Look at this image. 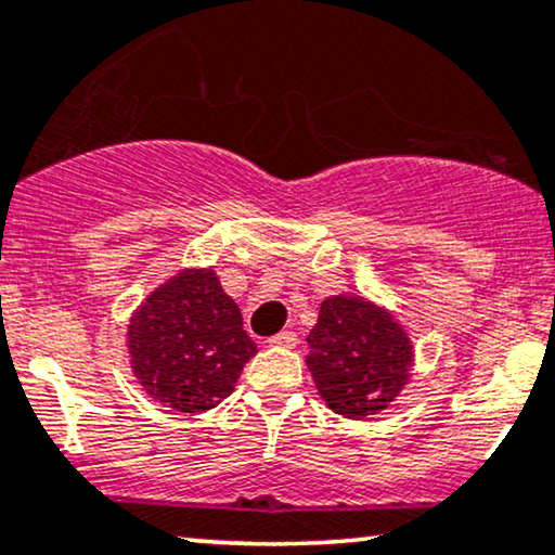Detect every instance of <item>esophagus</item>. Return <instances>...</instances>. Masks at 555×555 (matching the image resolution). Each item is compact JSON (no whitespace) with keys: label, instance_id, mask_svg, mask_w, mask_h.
<instances>
[{"label":"esophagus","instance_id":"obj_1","mask_svg":"<svg viewBox=\"0 0 555 555\" xmlns=\"http://www.w3.org/2000/svg\"><path fill=\"white\" fill-rule=\"evenodd\" d=\"M269 345L271 347H294L297 345V332H292V330L279 332V335L269 337Z\"/></svg>","mask_w":555,"mask_h":555}]
</instances>
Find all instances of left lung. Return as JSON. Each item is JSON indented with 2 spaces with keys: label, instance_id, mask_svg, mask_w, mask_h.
<instances>
[{
  "label": "left lung",
  "instance_id": "8db88e82",
  "mask_svg": "<svg viewBox=\"0 0 555 555\" xmlns=\"http://www.w3.org/2000/svg\"><path fill=\"white\" fill-rule=\"evenodd\" d=\"M307 343L317 390L345 418L386 411L411 378L409 335L393 314L363 297L324 299Z\"/></svg>",
  "mask_w": 555,
  "mask_h": 555
}]
</instances>
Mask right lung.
Instances as JSON below:
<instances>
[{
	"instance_id": "right-lung-1",
	"label": "right lung",
	"mask_w": 555,
	"mask_h": 555,
	"mask_svg": "<svg viewBox=\"0 0 555 555\" xmlns=\"http://www.w3.org/2000/svg\"><path fill=\"white\" fill-rule=\"evenodd\" d=\"M127 337L142 388L182 413L216 409L258 352L212 269L167 279L131 317Z\"/></svg>"
}]
</instances>
